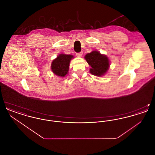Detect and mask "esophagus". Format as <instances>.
Here are the masks:
<instances>
[{"label":"esophagus","mask_w":155,"mask_h":155,"mask_svg":"<svg viewBox=\"0 0 155 155\" xmlns=\"http://www.w3.org/2000/svg\"><path fill=\"white\" fill-rule=\"evenodd\" d=\"M82 52H80V53H76V55L78 56V57H80V58H81V56H82Z\"/></svg>","instance_id":"34e87169"}]
</instances>
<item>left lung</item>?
Returning <instances> with one entry per match:
<instances>
[{
	"label": "left lung",
	"instance_id": "8db88e82",
	"mask_svg": "<svg viewBox=\"0 0 155 155\" xmlns=\"http://www.w3.org/2000/svg\"><path fill=\"white\" fill-rule=\"evenodd\" d=\"M85 59L89 65L91 67L90 73L94 75L102 77L106 73L110 66V61L108 58L96 51L87 53Z\"/></svg>",
	"mask_w": 155,
	"mask_h": 155
}]
</instances>
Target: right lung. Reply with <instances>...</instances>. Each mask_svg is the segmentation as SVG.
Listing matches in <instances>:
<instances>
[{"label":"right lung","instance_id":"add662e5","mask_svg":"<svg viewBox=\"0 0 155 155\" xmlns=\"http://www.w3.org/2000/svg\"><path fill=\"white\" fill-rule=\"evenodd\" d=\"M74 58L73 55L60 54L54 59L51 64L52 72L61 77H64L68 74L70 60Z\"/></svg>","mask_w":155,"mask_h":155}]
</instances>
